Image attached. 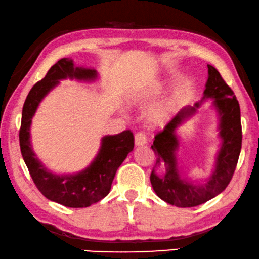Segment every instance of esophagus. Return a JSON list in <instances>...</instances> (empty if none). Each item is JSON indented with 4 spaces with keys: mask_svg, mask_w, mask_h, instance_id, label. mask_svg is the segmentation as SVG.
<instances>
[{
    "mask_svg": "<svg viewBox=\"0 0 259 259\" xmlns=\"http://www.w3.org/2000/svg\"><path fill=\"white\" fill-rule=\"evenodd\" d=\"M147 142H148V137L144 131H140V133L135 135V144L136 145H144Z\"/></svg>",
    "mask_w": 259,
    "mask_h": 259,
    "instance_id": "1",
    "label": "esophagus"
}]
</instances>
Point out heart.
Wrapping results in <instances>:
<instances>
[{
    "mask_svg": "<svg viewBox=\"0 0 259 259\" xmlns=\"http://www.w3.org/2000/svg\"><path fill=\"white\" fill-rule=\"evenodd\" d=\"M167 114H169V107H163L161 109H158L155 114V118L156 119H163L165 118Z\"/></svg>",
    "mask_w": 259,
    "mask_h": 259,
    "instance_id": "obj_1",
    "label": "heart"
}]
</instances>
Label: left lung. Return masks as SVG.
I'll list each match as a JSON object with an SVG mask.
<instances>
[{
    "label": "left lung",
    "mask_w": 259,
    "mask_h": 259,
    "mask_svg": "<svg viewBox=\"0 0 259 259\" xmlns=\"http://www.w3.org/2000/svg\"><path fill=\"white\" fill-rule=\"evenodd\" d=\"M209 78L205 84L203 100L212 98L214 105L220 112V136L222 148L218 156L217 169L209 182L203 186H194L180 180L178 175L176 155L178 139L174 130L185 118L193 114L199 106L185 107L171 119L162 131L155 136L151 145L156 155V164L150 175V182L156 195L171 205L180 207H192L210 201L220 195L228 184L237 166L242 148V124H240L239 103L232 89L229 87L217 69L207 65ZM163 165L166 171L163 175L154 172L156 166Z\"/></svg>",
    "instance_id": "1"
}]
</instances>
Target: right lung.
<instances>
[{
  "label": "right lung",
  "instance_id": "1",
  "mask_svg": "<svg viewBox=\"0 0 259 259\" xmlns=\"http://www.w3.org/2000/svg\"><path fill=\"white\" fill-rule=\"evenodd\" d=\"M95 79L96 70L74 67L71 60L61 58L49 69L45 78L29 92L22 110L20 148L29 174L39 192L50 201L69 207H87L109 194L116 171L134 149V135L130 130L102 138V147L94 162L75 175L58 176L47 170L38 161L30 144V124L42 98L58 84L60 79Z\"/></svg>",
  "mask_w": 259,
  "mask_h": 259
}]
</instances>
